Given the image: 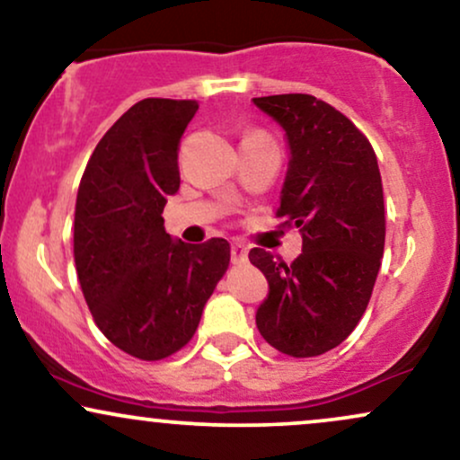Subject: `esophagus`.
Instances as JSON below:
<instances>
[{"label":"esophagus","instance_id":"esophagus-1","mask_svg":"<svg viewBox=\"0 0 460 460\" xmlns=\"http://www.w3.org/2000/svg\"><path fill=\"white\" fill-rule=\"evenodd\" d=\"M248 257V248L242 242H234L231 244V261L234 263H244Z\"/></svg>","mask_w":460,"mask_h":460}]
</instances>
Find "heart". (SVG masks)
<instances>
[{
    "label": "heart",
    "instance_id": "b5f03b06",
    "mask_svg": "<svg viewBox=\"0 0 460 460\" xmlns=\"http://www.w3.org/2000/svg\"><path fill=\"white\" fill-rule=\"evenodd\" d=\"M246 136H263V134H257V131H252V134H246Z\"/></svg>",
    "mask_w": 460,
    "mask_h": 460
}]
</instances>
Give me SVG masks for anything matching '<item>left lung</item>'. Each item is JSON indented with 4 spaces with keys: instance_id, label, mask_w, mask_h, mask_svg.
<instances>
[{
    "instance_id": "1",
    "label": "left lung",
    "mask_w": 460,
    "mask_h": 460,
    "mask_svg": "<svg viewBox=\"0 0 460 460\" xmlns=\"http://www.w3.org/2000/svg\"><path fill=\"white\" fill-rule=\"evenodd\" d=\"M252 103L285 131L289 164L277 216L303 234L289 266L263 248L248 252L270 288L257 329L283 355L318 357L355 331L372 296L385 248L381 171L369 140L326 102L272 94Z\"/></svg>"
}]
</instances>
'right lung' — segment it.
Masks as SVG:
<instances>
[{"label": "right lung", "instance_id": "add662e5", "mask_svg": "<svg viewBox=\"0 0 460 460\" xmlns=\"http://www.w3.org/2000/svg\"><path fill=\"white\" fill-rule=\"evenodd\" d=\"M199 103L142 99L105 131L77 190L73 255L99 331L142 361L181 350L229 268L223 237L172 240L164 205L179 190V140Z\"/></svg>", "mask_w": 460, "mask_h": 460}]
</instances>
